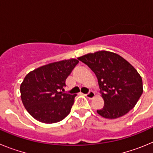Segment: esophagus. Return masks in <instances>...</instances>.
<instances>
[{"label": "esophagus", "mask_w": 153, "mask_h": 153, "mask_svg": "<svg viewBox=\"0 0 153 153\" xmlns=\"http://www.w3.org/2000/svg\"><path fill=\"white\" fill-rule=\"evenodd\" d=\"M85 96H86L87 98L92 99V98H93V97H95V93H94L93 91H90L88 93H86Z\"/></svg>", "instance_id": "obj_1"}]
</instances>
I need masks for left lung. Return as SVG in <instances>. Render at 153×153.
<instances>
[{"mask_svg": "<svg viewBox=\"0 0 153 153\" xmlns=\"http://www.w3.org/2000/svg\"><path fill=\"white\" fill-rule=\"evenodd\" d=\"M83 62L97 76L104 106L97 112L104 118L123 117L134 107L143 93V80L137 70L120 55L99 51L82 56Z\"/></svg>", "mask_w": 153, "mask_h": 153, "instance_id": "1", "label": "left lung"}]
</instances>
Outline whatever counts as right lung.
I'll list each match as a JSON object with an SVG mask.
<instances>
[{
  "instance_id": "obj_1",
  "label": "right lung",
  "mask_w": 153,
  "mask_h": 153,
  "mask_svg": "<svg viewBox=\"0 0 153 153\" xmlns=\"http://www.w3.org/2000/svg\"><path fill=\"white\" fill-rule=\"evenodd\" d=\"M79 61L65 60L30 72L21 85L23 104L28 113L44 123L63 120L70 113L76 95L63 93L66 79Z\"/></svg>"
}]
</instances>
